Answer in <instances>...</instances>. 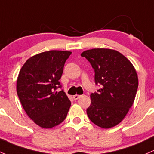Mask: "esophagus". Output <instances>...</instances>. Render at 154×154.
I'll return each instance as SVG.
<instances>
[{
	"mask_svg": "<svg viewBox=\"0 0 154 154\" xmlns=\"http://www.w3.org/2000/svg\"><path fill=\"white\" fill-rule=\"evenodd\" d=\"M79 97H80V96H79V95H77V94L74 95V96H73V99H75V100H77V99H79Z\"/></svg>",
	"mask_w": 154,
	"mask_h": 154,
	"instance_id": "obj_1",
	"label": "esophagus"
}]
</instances>
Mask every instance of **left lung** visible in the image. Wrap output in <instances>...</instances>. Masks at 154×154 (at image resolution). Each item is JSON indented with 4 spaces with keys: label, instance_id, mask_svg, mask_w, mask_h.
Returning a JSON list of instances; mask_svg holds the SVG:
<instances>
[{
    "label": "left lung",
    "instance_id": "left-lung-1",
    "mask_svg": "<svg viewBox=\"0 0 154 154\" xmlns=\"http://www.w3.org/2000/svg\"><path fill=\"white\" fill-rule=\"evenodd\" d=\"M95 71L97 92L91 93L87 113L92 122L102 128L119 124L132 107L138 89V76L131 61L119 52L96 48L81 54Z\"/></svg>",
    "mask_w": 154,
    "mask_h": 154
}]
</instances>
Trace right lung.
I'll return each mask as SVG.
<instances>
[{
  "label": "right lung",
  "instance_id": "obj_1",
  "mask_svg": "<svg viewBox=\"0 0 154 154\" xmlns=\"http://www.w3.org/2000/svg\"><path fill=\"white\" fill-rule=\"evenodd\" d=\"M71 52L50 50L29 58L20 69L17 93L28 116L43 128L61 124L71 102L59 82Z\"/></svg>",
  "mask_w": 154,
  "mask_h": 154
}]
</instances>
